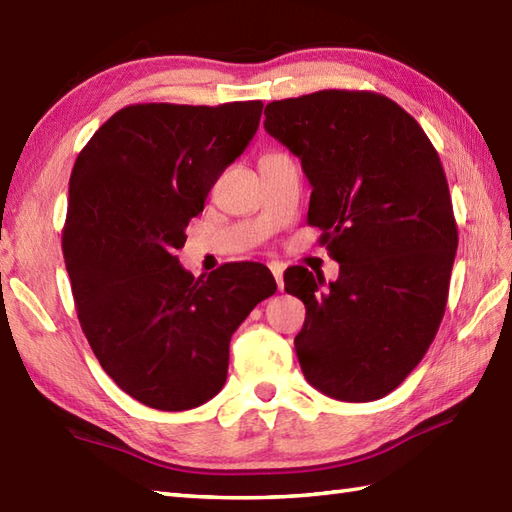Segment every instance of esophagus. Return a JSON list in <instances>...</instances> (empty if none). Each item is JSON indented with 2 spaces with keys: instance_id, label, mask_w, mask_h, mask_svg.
<instances>
[{
  "instance_id": "34e87169",
  "label": "esophagus",
  "mask_w": 512,
  "mask_h": 512,
  "mask_svg": "<svg viewBox=\"0 0 512 512\" xmlns=\"http://www.w3.org/2000/svg\"><path fill=\"white\" fill-rule=\"evenodd\" d=\"M270 273H273V277H275V281H277V288H279V290L284 288V264L273 262V264H270Z\"/></svg>"
}]
</instances>
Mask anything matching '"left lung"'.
Here are the masks:
<instances>
[{"label": "left lung", "mask_w": 512, "mask_h": 512, "mask_svg": "<svg viewBox=\"0 0 512 512\" xmlns=\"http://www.w3.org/2000/svg\"><path fill=\"white\" fill-rule=\"evenodd\" d=\"M264 114L266 132L301 160L308 224L339 262L330 284L303 266L284 275L306 306L295 336L303 376L336 400L383 398L427 354L447 308L458 226L438 151L376 92L321 90Z\"/></svg>", "instance_id": "8db88e82"}]
</instances>
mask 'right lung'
Wrapping results in <instances>:
<instances>
[{"label":"right lung","mask_w":512,"mask_h":512,"mask_svg":"<svg viewBox=\"0 0 512 512\" xmlns=\"http://www.w3.org/2000/svg\"><path fill=\"white\" fill-rule=\"evenodd\" d=\"M262 107L127 105L74 162L61 246L79 323L107 376L151 409L211 400L226 383L233 332L277 290L264 264L195 279L176 255Z\"/></svg>","instance_id":"add662e5"}]
</instances>
